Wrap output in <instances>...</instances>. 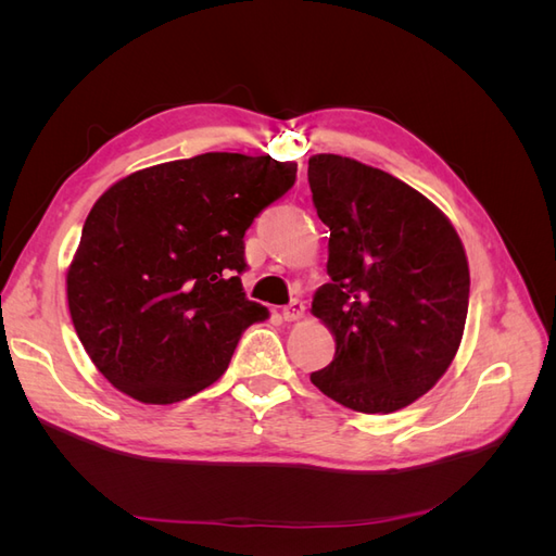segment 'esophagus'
Here are the masks:
<instances>
[{"instance_id":"esophagus-1","label":"esophagus","mask_w":556,"mask_h":556,"mask_svg":"<svg viewBox=\"0 0 556 556\" xmlns=\"http://www.w3.org/2000/svg\"><path fill=\"white\" fill-rule=\"evenodd\" d=\"M304 311H306L304 301H299V299L290 301V304L282 308V317H285V323H296V319L304 317Z\"/></svg>"}]
</instances>
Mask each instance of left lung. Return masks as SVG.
Listing matches in <instances>:
<instances>
[{"label":"left lung","mask_w":556,"mask_h":556,"mask_svg":"<svg viewBox=\"0 0 556 556\" xmlns=\"http://www.w3.org/2000/svg\"><path fill=\"white\" fill-rule=\"evenodd\" d=\"M308 182L331 278L311 311L336 336L311 382L357 413L406 408L462 343L470 276L459 233L425 194L357 160L313 155Z\"/></svg>","instance_id":"1"}]
</instances>
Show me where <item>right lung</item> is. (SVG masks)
I'll return each instance as SVG.
<instances>
[{
  "instance_id": "right-lung-1",
  "label": "right lung",
  "mask_w": 556,
  "mask_h": 556,
  "mask_svg": "<svg viewBox=\"0 0 556 556\" xmlns=\"http://www.w3.org/2000/svg\"><path fill=\"white\" fill-rule=\"evenodd\" d=\"M294 180V162L204 153L111 185L66 271L72 323L99 374L157 406L220 378L241 333L268 317L243 292V237Z\"/></svg>"
}]
</instances>
